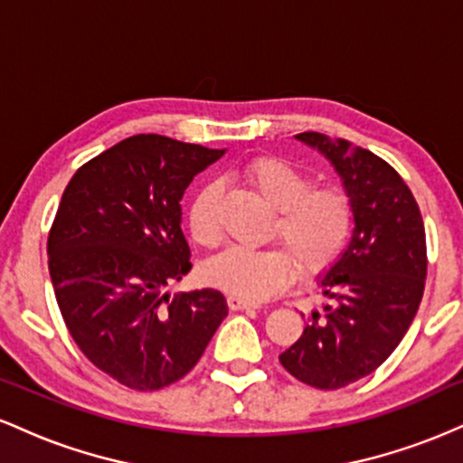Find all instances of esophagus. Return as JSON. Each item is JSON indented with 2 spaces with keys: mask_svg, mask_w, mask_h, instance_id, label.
I'll return each mask as SVG.
<instances>
[{
  "mask_svg": "<svg viewBox=\"0 0 463 463\" xmlns=\"http://www.w3.org/2000/svg\"><path fill=\"white\" fill-rule=\"evenodd\" d=\"M228 307H231L232 311H243V309H250V307H257V305L246 298H239V296H228Z\"/></svg>",
  "mask_w": 463,
  "mask_h": 463,
  "instance_id": "1",
  "label": "esophagus"
}]
</instances>
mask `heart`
I'll return each instance as SVG.
<instances>
[{"mask_svg":"<svg viewBox=\"0 0 463 463\" xmlns=\"http://www.w3.org/2000/svg\"><path fill=\"white\" fill-rule=\"evenodd\" d=\"M239 178L276 211L268 239L280 248H232L206 265V280L246 300L283 291L296 269L317 276L337 263L354 228V204L337 184H317L309 174L279 156H254L239 167ZM222 187L206 183L189 204V232L211 250L222 241Z\"/></svg>","mask_w":463,"mask_h":463,"instance_id":"b5f03b06","label":"heart"}]
</instances>
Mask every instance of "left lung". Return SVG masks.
Returning a JSON list of instances; mask_svg holds the SVG:
<instances>
[{
    "label": "left lung",
    "instance_id": "obj_1",
    "mask_svg": "<svg viewBox=\"0 0 463 463\" xmlns=\"http://www.w3.org/2000/svg\"><path fill=\"white\" fill-rule=\"evenodd\" d=\"M298 139L326 154L342 176L354 232L322 279L331 305L309 313L307 328L279 359L300 383L339 390L374 372L405 337L424 294L427 237L418 202L390 163L361 147L348 154L350 143L317 132Z\"/></svg>",
    "mask_w": 463,
    "mask_h": 463
}]
</instances>
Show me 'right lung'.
Instances as JSON below:
<instances>
[{
    "label": "right lung",
    "mask_w": 463,
    "mask_h": 463,
    "mask_svg": "<svg viewBox=\"0 0 463 463\" xmlns=\"http://www.w3.org/2000/svg\"><path fill=\"white\" fill-rule=\"evenodd\" d=\"M224 152L135 135L69 180L47 237L58 309L82 354L117 383L154 392L195 368L228 316L217 289L169 296L191 269L180 198Z\"/></svg>",
    "instance_id": "add662e5"
}]
</instances>
